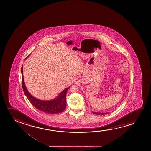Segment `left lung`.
Wrapping results in <instances>:
<instances>
[{"mask_svg": "<svg viewBox=\"0 0 151 151\" xmlns=\"http://www.w3.org/2000/svg\"><path fill=\"white\" fill-rule=\"evenodd\" d=\"M93 114H98V115H104L106 114H108V112H106V113H103V112H93Z\"/></svg>", "mask_w": 151, "mask_h": 151, "instance_id": "left-lung-1", "label": "left lung"}]
</instances>
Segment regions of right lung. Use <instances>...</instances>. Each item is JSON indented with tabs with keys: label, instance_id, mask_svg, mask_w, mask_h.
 <instances>
[{
	"label": "right lung",
	"instance_id": "1",
	"mask_svg": "<svg viewBox=\"0 0 151 151\" xmlns=\"http://www.w3.org/2000/svg\"><path fill=\"white\" fill-rule=\"evenodd\" d=\"M29 56L28 57H29ZM28 57H26V59L28 58ZM23 67L22 65L21 68L22 87L24 92L27 96L28 99H29L31 104L37 109L45 114H58L64 111L66 106V93L68 89H70V86L62 91L59 95L57 96V97L54 99L50 101H42L37 99V98L33 97V96L29 93L26 87L23 76Z\"/></svg>",
	"mask_w": 151,
	"mask_h": 151
}]
</instances>
